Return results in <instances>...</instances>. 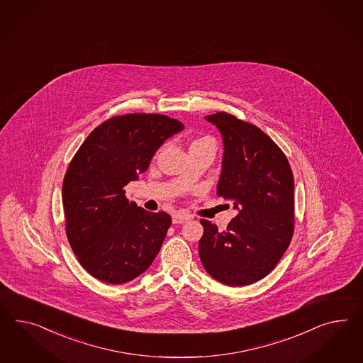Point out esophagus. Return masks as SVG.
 I'll return each instance as SVG.
<instances>
[{"label":"esophagus","instance_id":"34e87169","mask_svg":"<svg viewBox=\"0 0 363 363\" xmlns=\"http://www.w3.org/2000/svg\"><path fill=\"white\" fill-rule=\"evenodd\" d=\"M187 220H190V216H185V214H176V216H173V223L174 225H181V223H185Z\"/></svg>","mask_w":363,"mask_h":363}]
</instances>
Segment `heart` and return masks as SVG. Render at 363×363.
I'll return each mask as SVG.
<instances>
[{
	"instance_id": "heart-1",
	"label": "heart",
	"mask_w": 363,
	"mask_h": 363,
	"mask_svg": "<svg viewBox=\"0 0 363 363\" xmlns=\"http://www.w3.org/2000/svg\"><path fill=\"white\" fill-rule=\"evenodd\" d=\"M206 140H210V138H198V140H196V141H193L191 144H196V143H201V141H206ZM211 141V140H210Z\"/></svg>"
}]
</instances>
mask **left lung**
<instances>
[{"label": "left lung", "instance_id": "1", "mask_svg": "<svg viewBox=\"0 0 363 363\" xmlns=\"http://www.w3.org/2000/svg\"><path fill=\"white\" fill-rule=\"evenodd\" d=\"M205 118L223 138L216 194L231 201L238 214L222 231L201 220L199 257L216 281L252 284L274 269L294 235L292 169L262 129L225 112Z\"/></svg>", "mask_w": 363, "mask_h": 363}]
</instances>
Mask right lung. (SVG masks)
<instances>
[{
  "label": "right lung",
  "instance_id": "add662e5",
  "mask_svg": "<svg viewBox=\"0 0 363 363\" xmlns=\"http://www.w3.org/2000/svg\"><path fill=\"white\" fill-rule=\"evenodd\" d=\"M181 130L182 123L164 115L116 116L95 128L72 158L62 187L66 233L79 263L100 281L128 283L160 252L172 218L129 202L124 187Z\"/></svg>",
  "mask_w": 363,
  "mask_h": 363
}]
</instances>
